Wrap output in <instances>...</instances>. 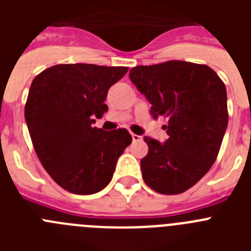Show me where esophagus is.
Listing matches in <instances>:
<instances>
[{
	"instance_id": "obj_1",
	"label": "esophagus",
	"mask_w": 251,
	"mask_h": 251,
	"mask_svg": "<svg viewBox=\"0 0 251 251\" xmlns=\"http://www.w3.org/2000/svg\"><path fill=\"white\" fill-rule=\"evenodd\" d=\"M132 139H133V142H138V141H142V137L137 136V134H133L132 133Z\"/></svg>"
}]
</instances>
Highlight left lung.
<instances>
[{"label":"left lung","mask_w":251,"mask_h":251,"mask_svg":"<svg viewBox=\"0 0 251 251\" xmlns=\"http://www.w3.org/2000/svg\"><path fill=\"white\" fill-rule=\"evenodd\" d=\"M129 77L152 104L153 118L167 119L165 143L145 137L142 177L158 194H182L217 158L229 122L225 84L210 66L179 60L134 66Z\"/></svg>","instance_id":"1"}]
</instances>
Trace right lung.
I'll return each instance as SVG.
<instances>
[{"label":"right lung","instance_id":"obj_1","mask_svg":"<svg viewBox=\"0 0 251 251\" xmlns=\"http://www.w3.org/2000/svg\"><path fill=\"white\" fill-rule=\"evenodd\" d=\"M127 66L59 64L32 80L25 104L28 133L40 162L59 186L75 195L103 190L132 143L126 128L93 127L108 110L104 100Z\"/></svg>","mask_w":251,"mask_h":251}]
</instances>
